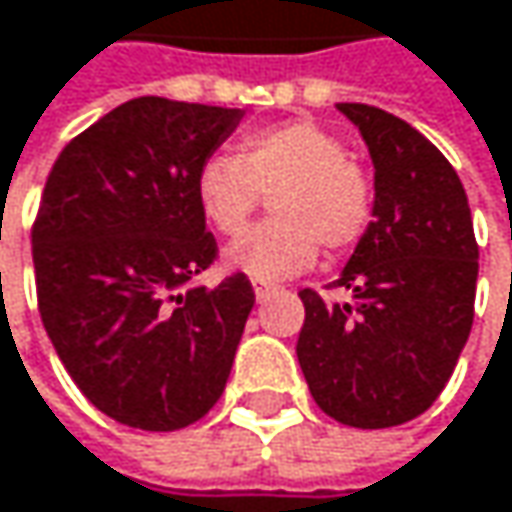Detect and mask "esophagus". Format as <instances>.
<instances>
[{
    "label": "esophagus",
    "mask_w": 512,
    "mask_h": 512,
    "mask_svg": "<svg viewBox=\"0 0 512 512\" xmlns=\"http://www.w3.org/2000/svg\"><path fill=\"white\" fill-rule=\"evenodd\" d=\"M272 290H275V287H272L269 281H255V296H257V302H263V299H266V296H269Z\"/></svg>",
    "instance_id": "34e87169"
}]
</instances>
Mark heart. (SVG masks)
<instances>
[{
    "label": "heart",
    "instance_id": "b5f03b06",
    "mask_svg": "<svg viewBox=\"0 0 512 512\" xmlns=\"http://www.w3.org/2000/svg\"><path fill=\"white\" fill-rule=\"evenodd\" d=\"M272 195V222L237 237L225 260L255 281L305 272L320 246L332 255L353 249L373 222V174L347 156V142L308 118L246 133L234 156L204 159L195 177L201 216L219 234H237Z\"/></svg>",
    "mask_w": 512,
    "mask_h": 512
}]
</instances>
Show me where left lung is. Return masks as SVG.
Wrapping results in <instances>:
<instances>
[{
	"instance_id": "8db88e82",
	"label": "left lung",
	"mask_w": 512,
	"mask_h": 512,
	"mask_svg": "<svg viewBox=\"0 0 512 512\" xmlns=\"http://www.w3.org/2000/svg\"><path fill=\"white\" fill-rule=\"evenodd\" d=\"M373 159L376 204L335 287L350 302L299 290V367L317 406L361 430L427 412L448 385L474 320L477 240L445 154L415 127L364 103H338Z\"/></svg>"
}]
</instances>
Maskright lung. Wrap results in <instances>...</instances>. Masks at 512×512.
Wrapping results in <instances>:
<instances>
[{"instance_id":"add662e5","label":"right lung","mask_w":512,"mask_h":512,"mask_svg":"<svg viewBox=\"0 0 512 512\" xmlns=\"http://www.w3.org/2000/svg\"><path fill=\"white\" fill-rule=\"evenodd\" d=\"M243 109L136 97L52 165L32 257L38 311L79 391L118 424L171 433L225 391L249 311L243 272L192 287L216 255L195 201L204 159Z\"/></svg>"}]
</instances>
